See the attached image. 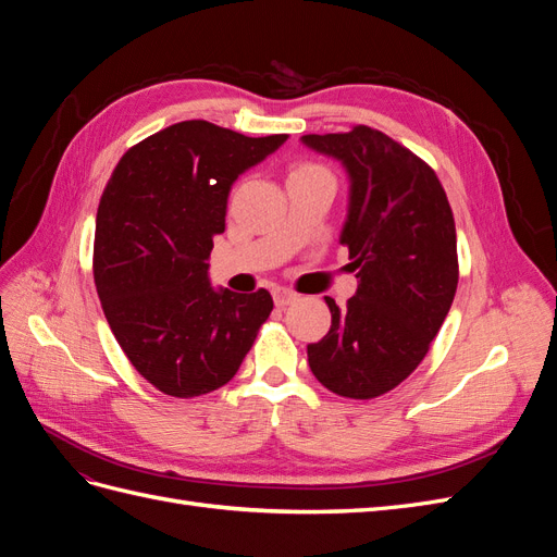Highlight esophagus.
Here are the masks:
<instances>
[{
  "instance_id": "obj_1",
  "label": "esophagus",
  "mask_w": 557,
  "mask_h": 557,
  "mask_svg": "<svg viewBox=\"0 0 557 557\" xmlns=\"http://www.w3.org/2000/svg\"><path fill=\"white\" fill-rule=\"evenodd\" d=\"M274 301H276V307H278V309H285L288 305H293V301H297V295H295L293 290L278 288V290L274 293Z\"/></svg>"
}]
</instances>
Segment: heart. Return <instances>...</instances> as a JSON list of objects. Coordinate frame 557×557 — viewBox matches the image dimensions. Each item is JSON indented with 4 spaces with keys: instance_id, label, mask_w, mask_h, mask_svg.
Here are the masks:
<instances>
[{
    "instance_id": "heart-1",
    "label": "heart",
    "mask_w": 557,
    "mask_h": 557,
    "mask_svg": "<svg viewBox=\"0 0 557 557\" xmlns=\"http://www.w3.org/2000/svg\"><path fill=\"white\" fill-rule=\"evenodd\" d=\"M297 178H332V176L325 166L313 164V162H301L293 166L288 181H297Z\"/></svg>"
}]
</instances>
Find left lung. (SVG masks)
Wrapping results in <instances>:
<instances>
[{"label":"left lung","mask_w":557,"mask_h":557,"mask_svg":"<svg viewBox=\"0 0 557 557\" xmlns=\"http://www.w3.org/2000/svg\"><path fill=\"white\" fill-rule=\"evenodd\" d=\"M301 144L344 166L348 213L339 242L358 290L344 309L325 297L332 325L309 344L327 391L372 399L428 356L458 288V242L440 178L409 148L367 125L307 134Z\"/></svg>","instance_id":"obj_1"}]
</instances>
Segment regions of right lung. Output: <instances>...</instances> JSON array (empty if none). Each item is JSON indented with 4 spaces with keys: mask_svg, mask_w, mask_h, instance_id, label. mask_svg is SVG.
Segmentation results:
<instances>
[{
    "mask_svg": "<svg viewBox=\"0 0 557 557\" xmlns=\"http://www.w3.org/2000/svg\"><path fill=\"white\" fill-rule=\"evenodd\" d=\"M285 139L183 121L115 166L97 209L95 285L117 344L164 395L225 385L274 309L267 290L213 288L207 260L234 181Z\"/></svg>",
    "mask_w": 557,
    "mask_h": 557,
    "instance_id": "add662e5",
    "label": "right lung"
}]
</instances>
